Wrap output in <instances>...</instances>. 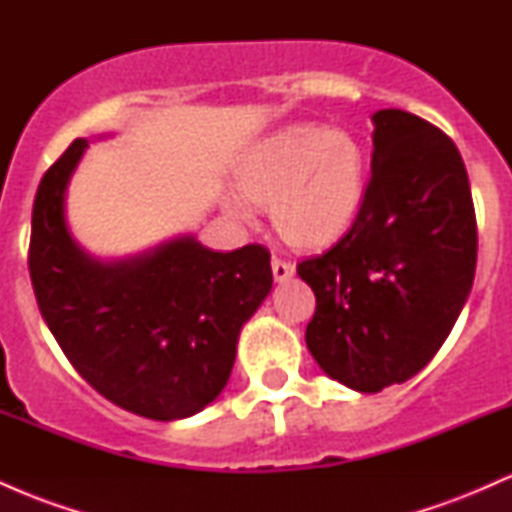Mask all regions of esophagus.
Listing matches in <instances>:
<instances>
[{
    "mask_svg": "<svg viewBox=\"0 0 512 512\" xmlns=\"http://www.w3.org/2000/svg\"><path fill=\"white\" fill-rule=\"evenodd\" d=\"M272 272L276 281H289L293 274H296V267L291 262L281 260V257H274L272 260Z\"/></svg>",
    "mask_w": 512,
    "mask_h": 512,
    "instance_id": "1",
    "label": "esophagus"
}]
</instances>
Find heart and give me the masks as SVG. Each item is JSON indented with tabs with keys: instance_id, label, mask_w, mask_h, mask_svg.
Segmentation results:
<instances>
[{
	"instance_id": "heart-1",
	"label": "heart",
	"mask_w": 512,
	"mask_h": 512,
	"mask_svg": "<svg viewBox=\"0 0 512 512\" xmlns=\"http://www.w3.org/2000/svg\"><path fill=\"white\" fill-rule=\"evenodd\" d=\"M238 190L223 207L250 219V204H269L276 231L301 248H322L354 226L368 192V158L354 134L322 125L274 132L243 158Z\"/></svg>"
}]
</instances>
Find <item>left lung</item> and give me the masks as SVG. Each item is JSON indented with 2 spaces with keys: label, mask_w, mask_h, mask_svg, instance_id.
<instances>
[{
  "label": "left lung",
  "mask_w": 512,
  "mask_h": 512,
  "mask_svg": "<svg viewBox=\"0 0 512 512\" xmlns=\"http://www.w3.org/2000/svg\"><path fill=\"white\" fill-rule=\"evenodd\" d=\"M373 125L361 214L330 250L298 264L317 301L305 344L356 392L404 383L436 356L477 269V216L452 139L395 108Z\"/></svg>",
  "instance_id": "8db88e82"
}]
</instances>
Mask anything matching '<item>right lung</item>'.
Wrapping results in <instances>:
<instances>
[{
    "instance_id": "add662e5",
    "label": "right lung",
    "mask_w": 512,
    "mask_h": 512,
    "mask_svg": "<svg viewBox=\"0 0 512 512\" xmlns=\"http://www.w3.org/2000/svg\"><path fill=\"white\" fill-rule=\"evenodd\" d=\"M88 149L74 139L40 180L28 269L40 315L93 390L154 421L187 419L231 378L240 330L272 291L269 250L180 236L103 262L72 238L64 197Z\"/></svg>"
}]
</instances>
